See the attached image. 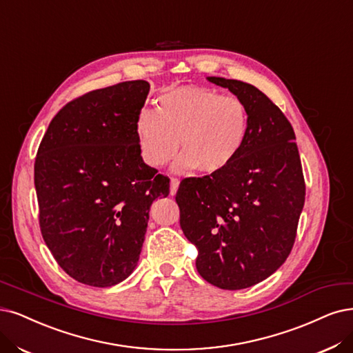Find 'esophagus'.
Masks as SVG:
<instances>
[{
  "label": "esophagus",
  "instance_id": "esophagus-1",
  "mask_svg": "<svg viewBox=\"0 0 353 353\" xmlns=\"http://www.w3.org/2000/svg\"><path fill=\"white\" fill-rule=\"evenodd\" d=\"M179 185H180V181L176 177L170 179V194H172V196H173V194H176Z\"/></svg>",
  "mask_w": 353,
  "mask_h": 353
}]
</instances>
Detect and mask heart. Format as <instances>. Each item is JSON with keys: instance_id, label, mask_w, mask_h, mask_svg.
Here are the masks:
<instances>
[{"instance_id": "heart-1", "label": "heart", "mask_w": 353, "mask_h": 353, "mask_svg": "<svg viewBox=\"0 0 353 353\" xmlns=\"http://www.w3.org/2000/svg\"><path fill=\"white\" fill-rule=\"evenodd\" d=\"M250 132V112L237 96L199 85L165 91L159 108H143L135 117L142 160L163 167L180 150L173 172L199 170L216 174L239 159Z\"/></svg>"}]
</instances>
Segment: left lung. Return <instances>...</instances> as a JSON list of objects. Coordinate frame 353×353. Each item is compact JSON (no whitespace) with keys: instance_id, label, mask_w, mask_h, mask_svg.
Listing matches in <instances>:
<instances>
[{"instance_id":"8db88e82","label":"left lung","mask_w":353,"mask_h":353,"mask_svg":"<svg viewBox=\"0 0 353 353\" xmlns=\"http://www.w3.org/2000/svg\"><path fill=\"white\" fill-rule=\"evenodd\" d=\"M250 112L239 159L221 173L183 179L176 202L180 227L198 249L199 275L221 290L253 286L290 256L305 201L294 129L281 109L252 84L221 77Z\"/></svg>"}]
</instances>
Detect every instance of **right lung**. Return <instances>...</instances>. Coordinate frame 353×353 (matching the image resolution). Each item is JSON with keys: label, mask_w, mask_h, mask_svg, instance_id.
<instances>
[{"label": "right lung", "mask_w": 353, "mask_h": 353, "mask_svg": "<svg viewBox=\"0 0 353 353\" xmlns=\"http://www.w3.org/2000/svg\"><path fill=\"white\" fill-rule=\"evenodd\" d=\"M148 91L147 81L135 80L74 99L37 150L42 237L58 265L84 285L108 288L134 272L150 208L170 192V180L143 163L135 134Z\"/></svg>", "instance_id": "1"}]
</instances>
